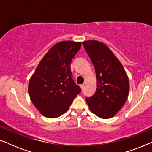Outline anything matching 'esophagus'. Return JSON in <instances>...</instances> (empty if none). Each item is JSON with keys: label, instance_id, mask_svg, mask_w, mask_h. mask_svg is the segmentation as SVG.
I'll return each mask as SVG.
<instances>
[{"label": "esophagus", "instance_id": "34e87169", "mask_svg": "<svg viewBox=\"0 0 152 152\" xmlns=\"http://www.w3.org/2000/svg\"><path fill=\"white\" fill-rule=\"evenodd\" d=\"M80 87H81V88H82L83 90V89H84V84H81Z\"/></svg>", "mask_w": 152, "mask_h": 152}]
</instances>
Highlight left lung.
<instances>
[{
	"label": "left lung",
	"mask_w": 152,
	"mask_h": 152,
	"mask_svg": "<svg viewBox=\"0 0 152 152\" xmlns=\"http://www.w3.org/2000/svg\"><path fill=\"white\" fill-rule=\"evenodd\" d=\"M94 66L97 77L95 94L86 100L89 109L99 118L113 117L127 99L129 84L123 66L103 43L88 40L82 42Z\"/></svg>",
	"instance_id": "1"
}]
</instances>
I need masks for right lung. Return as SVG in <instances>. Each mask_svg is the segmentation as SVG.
<instances>
[{
    "mask_svg": "<svg viewBox=\"0 0 152 152\" xmlns=\"http://www.w3.org/2000/svg\"><path fill=\"white\" fill-rule=\"evenodd\" d=\"M81 42L61 41L54 45L39 62L31 77V101L45 117L55 118L69 109L81 88L72 80L70 64Z\"/></svg>",
    "mask_w": 152,
    "mask_h": 152,
    "instance_id": "1",
    "label": "right lung"
}]
</instances>
